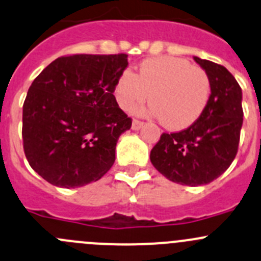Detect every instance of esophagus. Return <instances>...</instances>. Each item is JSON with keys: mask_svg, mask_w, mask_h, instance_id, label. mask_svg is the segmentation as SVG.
Segmentation results:
<instances>
[{"mask_svg": "<svg viewBox=\"0 0 261 261\" xmlns=\"http://www.w3.org/2000/svg\"><path fill=\"white\" fill-rule=\"evenodd\" d=\"M143 125H144L143 121L134 120V121H133V126H131V127H133V130H139V128L143 127Z\"/></svg>", "mask_w": 261, "mask_h": 261, "instance_id": "34e87169", "label": "esophagus"}]
</instances>
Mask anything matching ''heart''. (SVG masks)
Returning <instances> with one entry per match:
<instances>
[{"label":"heart","instance_id":"obj_1","mask_svg":"<svg viewBox=\"0 0 261 261\" xmlns=\"http://www.w3.org/2000/svg\"><path fill=\"white\" fill-rule=\"evenodd\" d=\"M211 92V79L204 70L171 56L143 61L138 75L123 70L113 87L118 106L126 111L138 107L150 94L149 113L161 117L171 130L194 125L205 111Z\"/></svg>","mask_w":261,"mask_h":261}]
</instances>
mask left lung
Masks as SVG:
<instances>
[{
  "label": "left lung",
  "instance_id": "left-lung-1",
  "mask_svg": "<svg viewBox=\"0 0 261 261\" xmlns=\"http://www.w3.org/2000/svg\"><path fill=\"white\" fill-rule=\"evenodd\" d=\"M211 79L212 94L194 125L163 133L150 151L153 166L172 182L199 186L218 178L239 150L244 111L241 87L224 66L194 57Z\"/></svg>",
  "mask_w": 261,
  "mask_h": 261
}]
</instances>
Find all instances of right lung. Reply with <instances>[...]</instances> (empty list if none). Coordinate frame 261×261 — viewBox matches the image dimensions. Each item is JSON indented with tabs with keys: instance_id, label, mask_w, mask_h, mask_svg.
<instances>
[{
	"instance_id": "1",
	"label": "right lung",
	"mask_w": 261,
	"mask_h": 261,
	"mask_svg": "<svg viewBox=\"0 0 261 261\" xmlns=\"http://www.w3.org/2000/svg\"><path fill=\"white\" fill-rule=\"evenodd\" d=\"M127 55H67L34 79L22 106V146L30 167L49 184L71 189L102 178L133 120L113 87Z\"/></svg>"
}]
</instances>
